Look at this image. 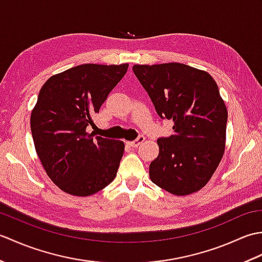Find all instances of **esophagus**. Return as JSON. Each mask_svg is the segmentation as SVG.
<instances>
[{"mask_svg":"<svg viewBox=\"0 0 262 262\" xmlns=\"http://www.w3.org/2000/svg\"><path fill=\"white\" fill-rule=\"evenodd\" d=\"M144 141H145V137H144L143 135H140L138 136L135 141H132V142H128V144H129V145L132 146V147H137L138 145H140V144H142Z\"/></svg>","mask_w":262,"mask_h":262,"instance_id":"esophagus-1","label":"esophagus"}]
</instances>
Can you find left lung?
Segmentation results:
<instances>
[{"mask_svg": "<svg viewBox=\"0 0 262 262\" xmlns=\"http://www.w3.org/2000/svg\"><path fill=\"white\" fill-rule=\"evenodd\" d=\"M158 115L173 121V134L160 137L158 158L149 164L155 185L177 196L200 190L225 149L227 110L207 72L181 63L134 65Z\"/></svg>", "mask_w": 262, "mask_h": 262, "instance_id": "8db88e82", "label": "left lung"}]
</instances>
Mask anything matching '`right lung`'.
<instances>
[{
  "instance_id": "obj_1",
  "label": "right lung",
  "mask_w": 262,
  "mask_h": 262,
  "mask_svg": "<svg viewBox=\"0 0 262 262\" xmlns=\"http://www.w3.org/2000/svg\"><path fill=\"white\" fill-rule=\"evenodd\" d=\"M127 69L79 65L49 77L39 91L30 117L33 143L46 173L66 193L91 196L116 178L124 142L93 137L86 128Z\"/></svg>"
}]
</instances>
